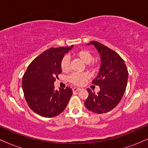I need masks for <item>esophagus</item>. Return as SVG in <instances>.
I'll return each instance as SVG.
<instances>
[{"label": "esophagus", "mask_w": 148, "mask_h": 148, "mask_svg": "<svg viewBox=\"0 0 148 148\" xmlns=\"http://www.w3.org/2000/svg\"><path fill=\"white\" fill-rule=\"evenodd\" d=\"M80 90H81V88H76V87H74L72 88V90L74 92H79Z\"/></svg>", "instance_id": "esophagus-1"}]
</instances>
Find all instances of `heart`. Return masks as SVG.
Segmentation results:
<instances>
[{
	"label": "heart",
	"mask_w": 148,
	"mask_h": 148,
	"mask_svg": "<svg viewBox=\"0 0 148 148\" xmlns=\"http://www.w3.org/2000/svg\"><path fill=\"white\" fill-rule=\"evenodd\" d=\"M76 55L81 59V60L84 61L85 63L88 64V66L92 67L90 62L93 60V56L89 51L83 50L78 51L76 53ZM69 64H70V58L69 56L66 55L63 56L62 60L60 61V68L62 71H67L69 68ZM88 75L86 73H74L69 76V81L72 84L75 85H81L84 84V82L88 79Z\"/></svg>",
	"instance_id": "b5f03b06"
}]
</instances>
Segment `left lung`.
Returning a JSON list of instances; mask_svg holds the SVG:
<instances>
[{"label": "left lung", "instance_id": "8db88e82", "mask_svg": "<svg viewBox=\"0 0 148 148\" xmlns=\"http://www.w3.org/2000/svg\"><path fill=\"white\" fill-rule=\"evenodd\" d=\"M94 45L101 57L99 74L92 84L99 86L97 94L87 89L89 93L85 106L89 111L96 113H103L114 108L123 97L126 90L128 71L123 59L118 53L96 41L87 45Z\"/></svg>", "mask_w": 148, "mask_h": 148}]
</instances>
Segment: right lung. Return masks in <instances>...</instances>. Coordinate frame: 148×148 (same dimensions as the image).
Instances as JSON below:
<instances>
[{"mask_svg":"<svg viewBox=\"0 0 148 148\" xmlns=\"http://www.w3.org/2000/svg\"><path fill=\"white\" fill-rule=\"evenodd\" d=\"M51 48L40 54L28 65L22 79V88L27 103L37 114L53 118L65 109L72 95V90H55L54 82L62 69L60 61L73 48Z\"/></svg>","mask_w":148,"mask_h":148,"instance_id":"1","label":"right lung"}]
</instances>
